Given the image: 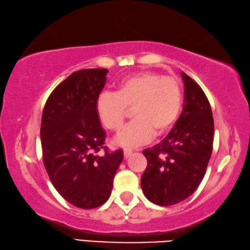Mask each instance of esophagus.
<instances>
[{"label":"esophagus","mask_w":250,"mask_h":250,"mask_svg":"<svg viewBox=\"0 0 250 250\" xmlns=\"http://www.w3.org/2000/svg\"><path fill=\"white\" fill-rule=\"evenodd\" d=\"M131 154H132V150H130V149H125L124 150V155H125V159H128Z\"/></svg>","instance_id":"34e87169"}]
</instances>
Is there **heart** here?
<instances>
[{
    "label": "heart",
    "mask_w": 250,
    "mask_h": 250,
    "mask_svg": "<svg viewBox=\"0 0 250 250\" xmlns=\"http://www.w3.org/2000/svg\"><path fill=\"white\" fill-rule=\"evenodd\" d=\"M183 107V89L174 77L140 71L121 80L117 91H104L96 100V112L104 128L118 132L132 109V120L118 134L116 143L138 146L153 135H163L176 124Z\"/></svg>",
    "instance_id": "b5f03b06"
}]
</instances>
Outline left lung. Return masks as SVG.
Instances as JSON below:
<instances>
[{"label": "left lung", "instance_id": "left-lung-1", "mask_svg": "<svg viewBox=\"0 0 250 250\" xmlns=\"http://www.w3.org/2000/svg\"><path fill=\"white\" fill-rule=\"evenodd\" d=\"M183 111L166 138L143 150L147 166L141 188L150 202L170 206L196 191L205 175L214 141V119L202 88L182 73Z\"/></svg>", "mask_w": 250, "mask_h": 250}]
</instances>
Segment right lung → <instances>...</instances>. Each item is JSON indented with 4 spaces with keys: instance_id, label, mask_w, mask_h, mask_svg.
I'll return each mask as SVG.
<instances>
[{
    "instance_id": "obj_1",
    "label": "right lung",
    "mask_w": 250,
    "mask_h": 250,
    "mask_svg": "<svg viewBox=\"0 0 250 250\" xmlns=\"http://www.w3.org/2000/svg\"><path fill=\"white\" fill-rule=\"evenodd\" d=\"M108 69H82L68 76L49 95L42 116L43 162L49 180L65 200L79 208L108 201L124 152H109L96 112ZM105 150L104 156L98 152Z\"/></svg>"
}]
</instances>
